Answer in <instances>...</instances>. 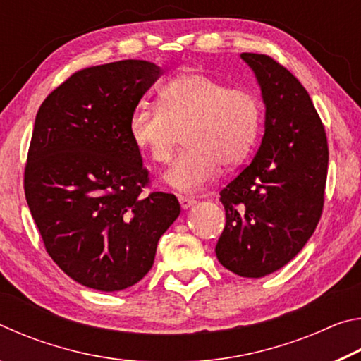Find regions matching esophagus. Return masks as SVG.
I'll return each mask as SVG.
<instances>
[{"label":"esophagus","instance_id":"obj_1","mask_svg":"<svg viewBox=\"0 0 361 361\" xmlns=\"http://www.w3.org/2000/svg\"><path fill=\"white\" fill-rule=\"evenodd\" d=\"M180 204H181V209H189V207H192L197 200H195L194 197H191V195H180Z\"/></svg>","mask_w":361,"mask_h":361}]
</instances>
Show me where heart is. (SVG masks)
Segmentation results:
<instances>
[{
  "label": "heart",
  "mask_w": 361,
  "mask_h": 361,
  "mask_svg": "<svg viewBox=\"0 0 361 361\" xmlns=\"http://www.w3.org/2000/svg\"><path fill=\"white\" fill-rule=\"evenodd\" d=\"M161 106L142 103L130 116L133 145L149 161H172L180 133L186 148L176 157L166 181L180 191H195L223 167H234L258 140L262 105L252 89L229 87L199 71L169 81L159 92Z\"/></svg>",
  "instance_id": "1"
}]
</instances>
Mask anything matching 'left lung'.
<instances>
[{"mask_svg":"<svg viewBox=\"0 0 361 361\" xmlns=\"http://www.w3.org/2000/svg\"><path fill=\"white\" fill-rule=\"evenodd\" d=\"M266 103L259 149L221 191L216 258L240 277L279 271L301 252L325 204L328 140L307 90L277 60L243 52Z\"/></svg>","mask_w":361,"mask_h":361,"instance_id":"obj_1","label":"left lung"}]
</instances>
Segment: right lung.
<instances>
[{"label": "right lung", "instance_id": "obj_1", "mask_svg": "<svg viewBox=\"0 0 361 361\" xmlns=\"http://www.w3.org/2000/svg\"><path fill=\"white\" fill-rule=\"evenodd\" d=\"M161 68L146 60L78 70L41 103L23 189L47 255L78 283L119 291L140 282L178 218L152 191L129 121Z\"/></svg>", "mask_w": 361, "mask_h": 361}]
</instances>
